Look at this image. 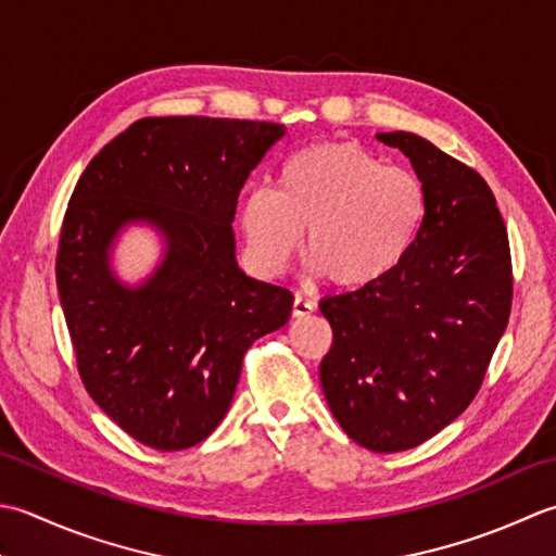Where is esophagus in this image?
Here are the masks:
<instances>
[{
  "label": "esophagus",
  "instance_id": "esophagus-1",
  "mask_svg": "<svg viewBox=\"0 0 556 556\" xmlns=\"http://www.w3.org/2000/svg\"><path fill=\"white\" fill-rule=\"evenodd\" d=\"M290 312H292V316H307V314H312V312H314V302L304 300L302 294H298V298L292 300V307H290Z\"/></svg>",
  "mask_w": 556,
  "mask_h": 556
}]
</instances>
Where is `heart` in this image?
Masks as SVG:
<instances>
[{"instance_id":"obj_1","label":"heart","mask_w":556,"mask_h":556,"mask_svg":"<svg viewBox=\"0 0 556 556\" xmlns=\"http://www.w3.org/2000/svg\"><path fill=\"white\" fill-rule=\"evenodd\" d=\"M425 218L420 175L343 141L294 151L278 169L276 189H252L240 206L247 249L264 274L288 268L304 232L312 274L343 290L374 286L399 268Z\"/></svg>"}]
</instances>
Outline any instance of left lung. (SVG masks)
<instances>
[{
  "mask_svg": "<svg viewBox=\"0 0 556 556\" xmlns=\"http://www.w3.org/2000/svg\"><path fill=\"white\" fill-rule=\"evenodd\" d=\"M427 187L422 232L374 286L321 300L333 345L319 379L345 434L374 453L420 446L478 395L511 314V249L472 167L410 131L377 134Z\"/></svg>",
  "mask_w": 556,
  "mask_h": 556,
  "instance_id": "left-lung-1",
  "label": "left lung"
}]
</instances>
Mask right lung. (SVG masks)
I'll use <instances>...</instances> for the list:
<instances>
[{
  "instance_id": "obj_1",
  "label": "right lung",
  "mask_w": 556,
  "mask_h": 556,
  "mask_svg": "<svg viewBox=\"0 0 556 556\" xmlns=\"http://www.w3.org/2000/svg\"><path fill=\"white\" fill-rule=\"evenodd\" d=\"M286 127L146 117L84 169L64 213L56 290L78 374L112 422L157 451L206 439L228 413L242 359L290 319L292 292L237 266V197ZM166 235L141 287L119 283L109 249L124 224Z\"/></svg>"
}]
</instances>
